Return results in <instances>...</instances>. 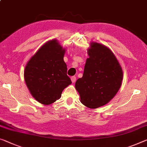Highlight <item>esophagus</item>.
<instances>
[{"label": "esophagus", "instance_id": "obj_1", "mask_svg": "<svg viewBox=\"0 0 147 147\" xmlns=\"http://www.w3.org/2000/svg\"><path fill=\"white\" fill-rule=\"evenodd\" d=\"M71 81H72V82H73V83L75 82L76 80V76H72V77L71 78Z\"/></svg>", "mask_w": 147, "mask_h": 147}]
</instances>
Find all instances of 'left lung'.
Wrapping results in <instances>:
<instances>
[{"label":"left lung","instance_id":"8db88e82","mask_svg":"<svg viewBox=\"0 0 147 147\" xmlns=\"http://www.w3.org/2000/svg\"><path fill=\"white\" fill-rule=\"evenodd\" d=\"M82 78L75 83L80 102L94 109L105 105L120 90L123 71L115 55L110 48L92 42Z\"/></svg>","mask_w":147,"mask_h":147}]
</instances>
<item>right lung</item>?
<instances>
[{"mask_svg": "<svg viewBox=\"0 0 147 147\" xmlns=\"http://www.w3.org/2000/svg\"><path fill=\"white\" fill-rule=\"evenodd\" d=\"M65 48L56 39L44 43L27 63L24 79L32 96L39 103L50 105L71 84L63 59Z\"/></svg>", "mask_w": 147, "mask_h": 147, "instance_id": "add662e5", "label": "right lung"}]
</instances>
